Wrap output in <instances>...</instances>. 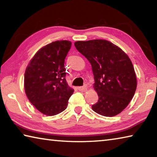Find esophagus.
<instances>
[{
  "instance_id": "esophagus-1",
  "label": "esophagus",
  "mask_w": 157,
  "mask_h": 157,
  "mask_svg": "<svg viewBox=\"0 0 157 157\" xmlns=\"http://www.w3.org/2000/svg\"><path fill=\"white\" fill-rule=\"evenodd\" d=\"M78 89L79 91H86V89H87V86L86 85H84V86H79Z\"/></svg>"
}]
</instances>
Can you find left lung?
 I'll return each instance as SVG.
<instances>
[{
  "instance_id": "obj_1",
  "label": "left lung",
  "mask_w": 157,
  "mask_h": 157,
  "mask_svg": "<svg viewBox=\"0 0 157 157\" xmlns=\"http://www.w3.org/2000/svg\"><path fill=\"white\" fill-rule=\"evenodd\" d=\"M75 46L91 64L94 88L99 97L92 109L107 117L118 115L129 105L136 89L131 60L121 48L104 39L78 41Z\"/></svg>"
}]
</instances>
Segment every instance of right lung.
Segmentation results:
<instances>
[{"mask_svg": "<svg viewBox=\"0 0 157 157\" xmlns=\"http://www.w3.org/2000/svg\"><path fill=\"white\" fill-rule=\"evenodd\" d=\"M71 42L56 41L38 50L26 68L25 92L28 100L44 115L64 111L74 90L66 80L64 59Z\"/></svg>", "mask_w": 157, "mask_h": 157, "instance_id": "add662e5", "label": "right lung"}]
</instances>
